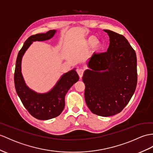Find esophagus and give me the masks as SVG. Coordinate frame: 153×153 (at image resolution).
Here are the masks:
<instances>
[{
  "label": "esophagus",
  "mask_w": 153,
  "mask_h": 153,
  "mask_svg": "<svg viewBox=\"0 0 153 153\" xmlns=\"http://www.w3.org/2000/svg\"><path fill=\"white\" fill-rule=\"evenodd\" d=\"M77 73H78V74H79V75L80 79H81V78L82 77V76H83L84 70L82 69H77Z\"/></svg>",
  "instance_id": "obj_1"
}]
</instances>
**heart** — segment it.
<instances>
[{
    "mask_svg": "<svg viewBox=\"0 0 153 153\" xmlns=\"http://www.w3.org/2000/svg\"><path fill=\"white\" fill-rule=\"evenodd\" d=\"M82 45L85 48L91 47L92 50L96 53L100 52L103 48V43L100 40L97 39L95 36H93L83 39L82 42Z\"/></svg>",
    "mask_w": 153,
    "mask_h": 153,
    "instance_id": "heart-1",
    "label": "heart"
}]
</instances>
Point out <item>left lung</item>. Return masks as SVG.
<instances>
[{
    "instance_id": "obj_1",
    "label": "left lung",
    "mask_w": 153,
    "mask_h": 153,
    "mask_svg": "<svg viewBox=\"0 0 153 153\" xmlns=\"http://www.w3.org/2000/svg\"><path fill=\"white\" fill-rule=\"evenodd\" d=\"M104 31L110 38L108 48L89 58L82 80L89 109L96 115L108 117L121 111L136 90L137 58L123 36L109 30Z\"/></svg>"
}]
</instances>
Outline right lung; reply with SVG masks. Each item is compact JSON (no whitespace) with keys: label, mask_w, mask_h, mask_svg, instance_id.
I'll list each match as a JSON object with an SVG mask.
<instances>
[{"label":"right lung","mask_w":153,"mask_h":153,"mask_svg":"<svg viewBox=\"0 0 153 153\" xmlns=\"http://www.w3.org/2000/svg\"><path fill=\"white\" fill-rule=\"evenodd\" d=\"M56 32L51 30L46 33L31 36L26 40L19 52L14 74L15 87L25 108L33 117L40 120L54 118L62 113L65 106V96L70 88L79 80L76 68L64 73L49 91L40 94L32 90L26 84L21 73V62L25 52L33 42L51 39Z\"/></svg>","instance_id":"right-lung-1"}]
</instances>
